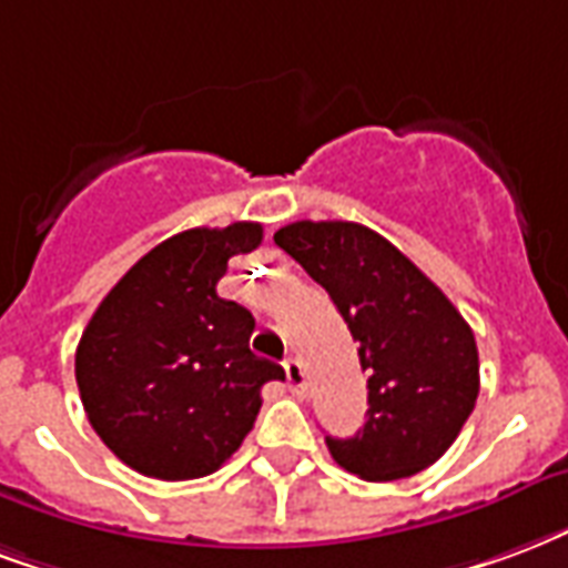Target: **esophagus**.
I'll list each match as a JSON object with an SVG mask.
<instances>
[{"label":"esophagus","instance_id":"1","mask_svg":"<svg viewBox=\"0 0 568 568\" xmlns=\"http://www.w3.org/2000/svg\"><path fill=\"white\" fill-rule=\"evenodd\" d=\"M283 367H285V379H288V388L295 390V394H304V385H306L304 364H301L297 358H288Z\"/></svg>","mask_w":568,"mask_h":568}]
</instances>
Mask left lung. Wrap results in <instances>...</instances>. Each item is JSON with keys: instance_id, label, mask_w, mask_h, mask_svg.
I'll return each mask as SVG.
<instances>
[{"instance_id": "left-lung-1", "label": "left lung", "mask_w": 568, "mask_h": 568, "mask_svg": "<svg viewBox=\"0 0 568 568\" xmlns=\"http://www.w3.org/2000/svg\"><path fill=\"white\" fill-rule=\"evenodd\" d=\"M273 241L331 295L367 369V422L348 439L327 436L331 457L367 481H394L436 464L476 409L473 327L367 225L304 220Z\"/></svg>"}]
</instances>
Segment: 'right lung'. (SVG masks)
Instances as JSON below:
<instances>
[{"instance_id":"right-lung-1","label":"right lung","mask_w":568,"mask_h":568,"mask_svg":"<svg viewBox=\"0 0 568 568\" xmlns=\"http://www.w3.org/2000/svg\"><path fill=\"white\" fill-rule=\"evenodd\" d=\"M262 243L258 222L189 229L129 267L92 313L74 376L92 430L141 476L216 473L255 424L262 385L285 379L255 358V318L216 295L229 258Z\"/></svg>"}]
</instances>
